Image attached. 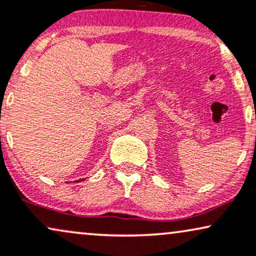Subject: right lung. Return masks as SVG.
I'll use <instances>...</instances> for the list:
<instances>
[{"instance_id": "obj_1", "label": "right lung", "mask_w": 256, "mask_h": 256, "mask_svg": "<svg viewBox=\"0 0 256 256\" xmlns=\"http://www.w3.org/2000/svg\"><path fill=\"white\" fill-rule=\"evenodd\" d=\"M79 182H80V180H79Z\"/></svg>"}]
</instances>
